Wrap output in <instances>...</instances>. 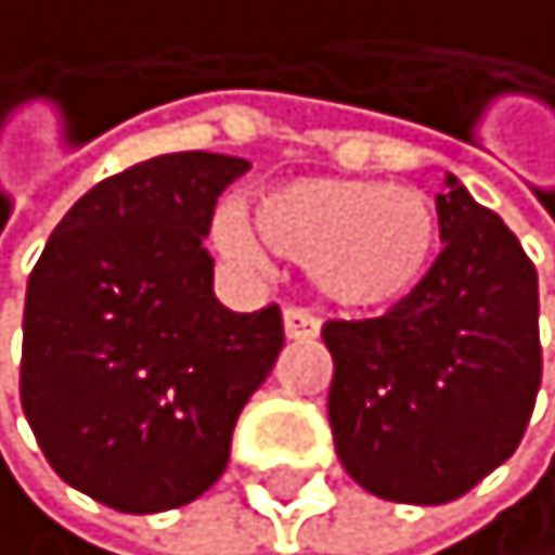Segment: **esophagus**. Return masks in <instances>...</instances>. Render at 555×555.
<instances>
[{
	"mask_svg": "<svg viewBox=\"0 0 555 555\" xmlns=\"http://www.w3.org/2000/svg\"><path fill=\"white\" fill-rule=\"evenodd\" d=\"M317 331H321V321L302 310V306H288L285 310V338L292 341H306V338H317Z\"/></svg>",
	"mask_w": 555,
	"mask_h": 555,
	"instance_id": "obj_1",
	"label": "esophagus"
}]
</instances>
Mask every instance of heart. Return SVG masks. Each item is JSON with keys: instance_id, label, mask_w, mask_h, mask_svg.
Returning a JSON list of instances; mask_svg holds the SVG:
<instances>
[{"instance_id": "heart-1", "label": "heart", "mask_w": 555, "mask_h": 555, "mask_svg": "<svg viewBox=\"0 0 555 555\" xmlns=\"http://www.w3.org/2000/svg\"><path fill=\"white\" fill-rule=\"evenodd\" d=\"M214 238L242 267L263 263V244L302 263L310 285L331 306L382 310L421 288L442 245V217L435 198L417 189L302 178L267 192L253 220L234 206L220 209Z\"/></svg>"}]
</instances>
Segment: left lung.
Instances as JSON below:
<instances>
[{
    "mask_svg": "<svg viewBox=\"0 0 555 555\" xmlns=\"http://www.w3.org/2000/svg\"><path fill=\"white\" fill-rule=\"evenodd\" d=\"M446 249L421 288L371 321H327V417L371 495L438 506L514 456L542 385L539 274L517 234L449 173Z\"/></svg>",
    "mask_w": 555,
    "mask_h": 555,
    "instance_id": "1",
    "label": "left lung"
}]
</instances>
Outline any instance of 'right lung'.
<instances>
[{"instance_id":"right-lung-1","label":"right lung","mask_w":555,"mask_h":555,"mask_svg":"<svg viewBox=\"0 0 555 555\" xmlns=\"http://www.w3.org/2000/svg\"><path fill=\"white\" fill-rule=\"evenodd\" d=\"M249 170L170 153L99 181L27 278L21 402L49 467L120 514L203 495L228 467L242 406L274 366L278 306L231 313L203 238Z\"/></svg>"}]
</instances>
